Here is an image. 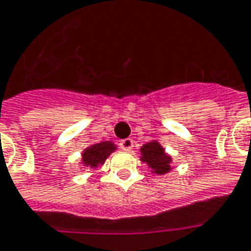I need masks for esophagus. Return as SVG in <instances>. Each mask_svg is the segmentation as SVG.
I'll list each match as a JSON object with an SVG mask.
<instances>
[{"label": "esophagus", "mask_w": 251, "mask_h": 251, "mask_svg": "<svg viewBox=\"0 0 251 251\" xmlns=\"http://www.w3.org/2000/svg\"><path fill=\"white\" fill-rule=\"evenodd\" d=\"M133 147H134V141H133L131 138H125V140H122L120 143L121 150L126 151V152H129V151L133 150Z\"/></svg>", "instance_id": "esophagus-1"}]
</instances>
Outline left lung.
<instances>
[{"label": "left lung", "mask_w": 251, "mask_h": 251, "mask_svg": "<svg viewBox=\"0 0 251 251\" xmlns=\"http://www.w3.org/2000/svg\"><path fill=\"white\" fill-rule=\"evenodd\" d=\"M141 162L147 163L153 174L163 175L171 171V156L166 153V151L157 141L144 144L141 147Z\"/></svg>", "instance_id": "1"}]
</instances>
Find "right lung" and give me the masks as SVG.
<instances>
[{"instance_id": "right-lung-1", "label": "right lung", "mask_w": 251, "mask_h": 251, "mask_svg": "<svg viewBox=\"0 0 251 251\" xmlns=\"http://www.w3.org/2000/svg\"><path fill=\"white\" fill-rule=\"evenodd\" d=\"M114 151H117V145L111 141H101V143L92 144L83 151L81 163L85 167L95 170V168L104 164L106 159L113 153Z\"/></svg>"}]
</instances>
